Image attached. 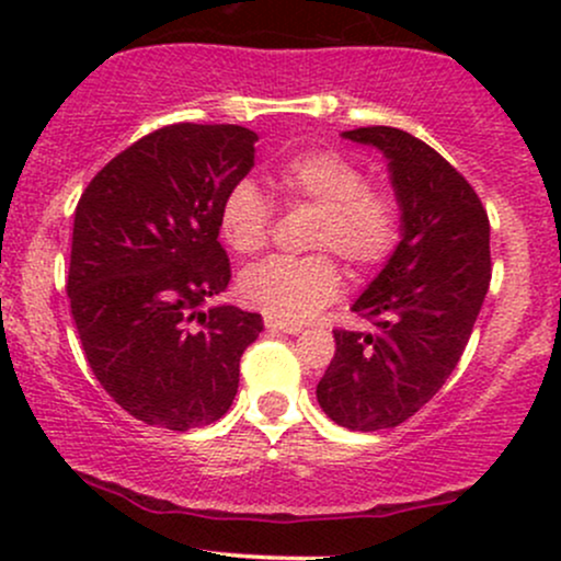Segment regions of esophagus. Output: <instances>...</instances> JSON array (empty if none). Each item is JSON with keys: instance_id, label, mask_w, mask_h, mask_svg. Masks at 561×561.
<instances>
[{"instance_id": "esophagus-1", "label": "esophagus", "mask_w": 561, "mask_h": 561, "mask_svg": "<svg viewBox=\"0 0 561 561\" xmlns=\"http://www.w3.org/2000/svg\"><path fill=\"white\" fill-rule=\"evenodd\" d=\"M266 330L282 332V334H300L302 332L298 324H285V321H276V319H266Z\"/></svg>"}]
</instances>
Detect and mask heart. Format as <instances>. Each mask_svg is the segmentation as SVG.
<instances>
[{
    "instance_id": "heart-1",
    "label": "heart",
    "mask_w": 561,
    "mask_h": 561,
    "mask_svg": "<svg viewBox=\"0 0 561 561\" xmlns=\"http://www.w3.org/2000/svg\"><path fill=\"white\" fill-rule=\"evenodd\" d=\"M272 184L293 208L311 205L317 218L308 248L330 250L353 268H375L401 240V203L390 190L366 184V171L332 147L302 150L282 160ZM274 227L268 197L253 179L229 186L218 208V231L234 253L255 255ZM330 253L306 259H268L240 276V295L268 319L300 324L313 319L343 289V272Z\"/></svg>"
}]
</instances>
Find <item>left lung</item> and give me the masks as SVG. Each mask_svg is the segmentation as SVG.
<instances>
[{
    "label": "left lung",
    "instance_id": "8db88e82",
    "mask_svg": "<svg viewBox=\"0 0 561 561\" xmlns=\"http://www.w3.org/2000/svg\"><path fill=\"white\" fill-rule=\"evenodd\" d=\"M388 158L401 242L353 302L375 332L334 330L319 405L347 430H388L414 416L465 353L491 285V224L478 192L440 152L392 126L343 134Z\"/></svg>",
    "mask_w": 561,
    "mask_h": 561
}]
</instances>
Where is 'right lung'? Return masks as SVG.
<instances>
[{"label":"right lung","mask_w":561,"mask_h":561,"mask_svg":"<svg viewBox=\"0 0 561 561\" xmlns=\"http://www.w3.org/2000/svg\"><path fill=\"white\" fill-rule=\"evenodd\" d=\"M259 134L173 124L115 156L76 205L68 298L94 377L145 424L221 420L261 313L203 302L231 279L218 208L255 165Z\"/></svg>","instance_id":"1"}]
</instances>
